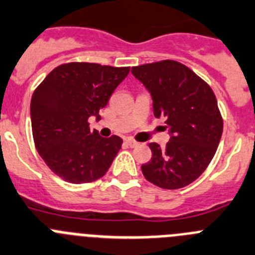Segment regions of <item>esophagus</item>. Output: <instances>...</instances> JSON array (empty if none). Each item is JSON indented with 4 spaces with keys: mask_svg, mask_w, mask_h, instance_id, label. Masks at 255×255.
I'll return each mask as SVG.
<instances>
[{
    "mask_svg": "<svg viewBox=\"0 0 255 255\" xmlns=\"http://www.w3.org/2000/svg\"><path fill=\"white\" fill-rule=\"evenodd\" d=\"M125 141H126V143L129 146V147H136V146H138V144H139L138 142H136L134 139H132V138H126Z\"/></svg>",
    "mask_w": 255,
    "mask_h": 255,
    "instance_id": "esophagus-1",
    "label": "esophagus"
}]
</instances>
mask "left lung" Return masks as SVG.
<instances>
[{
	"label": "left lung",
	"mask_w": 255,
	"mask_h": 255,
	"mask_svg": "<svg viewBox=\"0 0 255 255\" xmlns=\"http://www.w3.org/2000/svg\"><path fill=\"white\" fill-rule=\"evenodd\" d=\"M152 98L153 116L165 119L170 139L150 143L152 157L141 166L144 178L164 189L194 182L215 156L222 134L221 114L212 89L187 66L160 61L132 67Z\"/></svg>",
	"instance_id": "obj_1"
}]
</instances>
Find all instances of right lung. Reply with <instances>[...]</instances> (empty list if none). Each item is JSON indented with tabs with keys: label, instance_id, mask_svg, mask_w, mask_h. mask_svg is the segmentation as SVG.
Returning <instances> with one entry per match:
<instances>
[{
	"label": "right lung",
	"instance_id": "add662e5",
	"mask_svg": "<svg viewBox=\"0 0 255 255\" xmlns=\"http://www.w3.org/2000/svg\"><path fill=\"white\" fill-rule=\"evenodd\" d=\"M129 67L71 62L54 68L35 89L30 103L31 129L39 155L56 175L72 184L102 178L121 150L118 136L91 132L89 118L100 119Z\"/></svg>",
	"mask_w": 255,
	"mask_h": 255
}]
</instances>
